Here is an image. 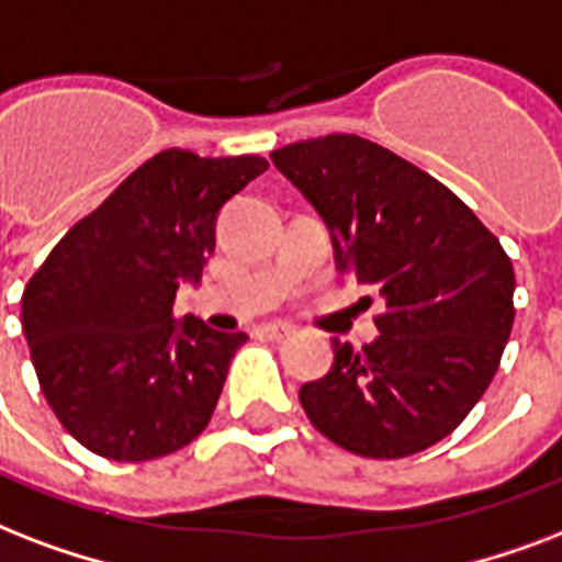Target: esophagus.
Segmentation results:
<instances>
[{
    "mask_svg": "<svg viewBox=\"0 0 562 562\" xmlns=\"http://www.w3.org/2000/svg\"><path fill=\"white\" fill-rule=\"evenodd\" d=\"M260 334L269 337V340H286V337H293L295 328L290 322H263V325H260Z\"/></svg>",
    "mask_w": 562,
    "mask_h": 562,
    "instance_id": "34e87169",
    "label": "esophagus"
}]
</instances>
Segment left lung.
I'll return each mask as SVG.
<instances>
[{
	"instance_id": "8db88e82",
	"label": "left lung",
	"mask_w": 562,
	"mask_h": 562,
	"mask_svg": "<svg viewBox=\"0 0 562 562\" xmlns=\"http://www.w3.org/2000/svg\"><path fill=\"white\" fill-rule=\"evenodd\" d=\"M319 211L340 272L384 295L378 340H334V367L299 390L330 442L375 460L425 451L467 419L502 363L516 276L502 243L446 184L358 134L272 151Z\"/></svg>"
}]
</instances>
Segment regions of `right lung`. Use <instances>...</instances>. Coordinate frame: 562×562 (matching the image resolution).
<instances>
[{
    "label": "right lung",
    "instance_id": "right-lung-1",
    "mask_svg": "<svg viewBox=\"0 0 562 562\" xmlns=\"http://www.w3.org/2000/svg\"><path fill=\"white\" fill-rule=\"evenodd\" d=\"M267 167L258 155L158 151L25 284L23 330L43 395L99 458H167L207 428L249 337L178 322L172 304L181 281L202 278L222 204Z\"/></svg>",
    "mask_w": 562,
    "mask_h": 562
}]
</instances>
